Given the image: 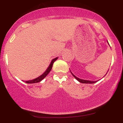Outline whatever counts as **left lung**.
<instances>
[{
  "instance_id": "left-lung-1",
  "label": "left lung",
  "mask_w": 123,
  "mask_h": 123,
  "mask_svg": "<svg viewBox=\"0 0 123 123\" xmlns=\"http://www.w3.org/2000/svg\"><path fill=\"white\" fill-rule=\"evenodd\" d=\"M71 74H72V75H73V76L74 77V78H75V79H76L77 80H78L79 82L81 83L93 84V83H95L97 82V81H90V80H83V79H79V78L77 77L76 76H75V75H74V74H73L72 73H71Z\"/></svg>"
}]
</instances>
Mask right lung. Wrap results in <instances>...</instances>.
Here are the masks:
<instances>
[{"instance_id": "obj_1", "label": "right lung", "mask_w": 123, "mask_h": 123, "mask_svg": "<svg viewBox=\"0 0 123 123\" xmlns=\"http://www.w3.org/2000/svg\"><path fill=\"white\" fill-rule=\"evenodd\" d=\"M57 59H58V57H57V58H55V59H53L52 60L51 62H50V65H49V67H48V68H47L46 70L45 71V72H44L43 74H42L40 76L38 77L37 78H36V79H33V80H28V81H25V83H29V84L36 83H38V82H40V81H42V80H43L44 78H45L47 76V75H48V74L50 73V71H51V69H52V68L53 64H54V62Z\"/></svg>"}]
</instances>
